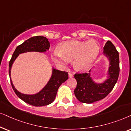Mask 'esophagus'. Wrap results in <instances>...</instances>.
<instances>
[{
    "label": "esophagus",
    "mask_w": 131,
    "mask_h": 131,
    "mask_svg": "<svg viewBox=\"0 0 131 131\" xmlns=\"http://www.w3.org/2000/svg\"><path fill=\"white\" fill-rule=\"evenodd\" d=\"M74 77V75H73V74H72V73L69 72V78H72V77Z\"/></svg>",
    "instance_id": "34e87169"
}]
</instances>
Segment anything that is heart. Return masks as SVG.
Masks as SVG:
<instances>
[{
  "label": "heart",
  "instance_id": "obj_1",
  "mask_svg": "<svg viewBox=\"0 0 131 131\" xmlns=\"http://www.w3.org/2000/svg\"><path fill=\"white\" fill-rule=\"evenodd\" d=\"M58 48L59 51L55 50L52 53L53 60L62 64L74 60V68L80 71H86L92 67L100 50L99 45L95 41H64Z\"/></svg>",
  "mask_w": 131,
  "mask_h": 131
}]
</instances>
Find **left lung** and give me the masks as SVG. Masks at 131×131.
<instances>
[{"instance_id":"8db88e82","label":"left lung","mask_w":131,"mask_h":131,"mask_svg":"<svg viewBox=\"0 0 131 131\" xmlns=\"http://www.w3.org/2000/svg\"><path fill=\"white\" fill-rule=\"evenodd\" d=\"M104 54L108 58L110 63L109 78L102 84L94 83L90 73H76L77 88L74 94L80 102L91 104L105 98L110 93L117 81L120 72L119 54L111 41H108L104 47Z\"/></svg>"}]
</instances>
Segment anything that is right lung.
<instances>
[{
    "label": "right lung",
    "instance_id": "add662e5",
    "mask_svg": "<svg viewBox=\"0 0 131 131\" xmlns=\"http://www.w3.org/2000/svg\"><path fill=\"white\" fill-rule=\"evenodd\" d=\"M50 42L44 36H37L29 38L23 43L18 45L14 52L9 63V75L12 88L15 94L26 103L35 107H42L49 105L54 101L56 96L57 90L63 83L68 79V74L65 71H61L53 69V74L50 81L45 88L35 95H29L21 93L15 89L12 83L11 78V69L12 64L19 54L26 53L27 51L44 52L49 49Z\"/></svg>",
    "mask_w": 131,
    "mask_h": 131
}]
</instances>
